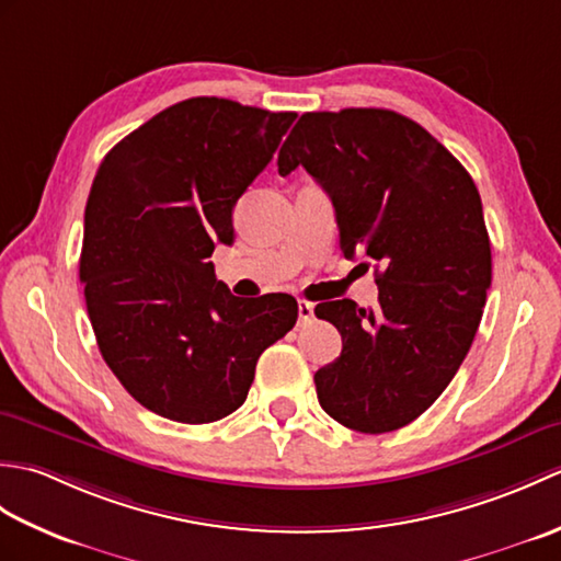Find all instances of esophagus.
<instances>
[{"label":"esophagus","mask_w":561,"mask_h":561,"mask_svg":"<svg viewBox=\"0 0 561 561\" xmlns=\"http://www.w3.org/2000/svg\"><path fill=\"white\" fill-rule=\"evenodd\" d=\"M311 318H313V304L306 299H299V320L301 323H308Z\"/></svg>","instance_id":"1"}]
</instances>
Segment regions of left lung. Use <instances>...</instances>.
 <instances>
[{"instance_id":"1","label":"left lung","mask_w":561,"mask_h":561,"mask_svg":"<svg viewBox=\"0 0 561 561\" xmlns=\"http://www.w3.org/2000/svg\"><path fill=\"white\" fill-rule=\"evenodd\" d=\"M279 175L311 173L332 199L344 257L374 265L378 306H316L342 354L318 368V402L362 434L408 426L456 376L480 328L492 248L470 173L410 117L386 108L304 113Z\"/></svg>"}]
</instances>
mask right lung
Masks as SVG:
<instances>
[{"label": "right lung", "instance_id": "obj_1", "mask_svg": "<svg viewBox=\"0 0 561 561\" xmlns=\"http://www.w3.org/2000/svg\"><path fill=\"white\" fill-rule=\"evenodd\" d=\"M296 113L229 99L171 105L105 153L93 178L79 279L105 364L147 410L209 424L248 398L255 364L296 325L289 294L241 299L214 277L233 205Z\"/></svg>", "mask_w": 561, "mask_h": 561}]
</instances>
